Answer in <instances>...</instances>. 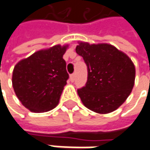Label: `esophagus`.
I'll return each mask as SVG.
<instances>
[{
    "label": "esophagus",
    "instance_id": "1",
    "mask_svg": "<svg viewBox=\"0 0 150 150\" xmlns=\"http://www.w3.org/2000/svg\"><path fill=\"white\" fill-rule=\"evenodd\" d=\"M70 79H71V81L74 82L75 79V74H72V75H71V76H70Z\"/></svg>",
    "mask_w": 150,
    "mask_h": 150
}]
</instances>
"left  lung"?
<instances>
[{
  "label": "left lung",
  "mask_w": 150,
  "mask_h": 150,
  "mask_svg": "<svg viewBox=\"0 0 150 150\" xmlns=\"http://www.w3.org/2000/svg\"><path fill=\"white\" fill-rule=\"evenodd\" d=\"M76 52L87 66L85 86L77 89L83 105L98 113L113 112L126 101L135 83V66L115 47L79 42Z\"/></svg>",
  "instance_id": "left-lung-1"
}]
</instances>
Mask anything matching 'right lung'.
I'll use <instances>...</instances> for the list:
<instances>
[{"label":"right lung","mask_w":150,"mask_h":150,"mask_svg":"<svg viewBox=\"0 0 150 150\" xmlns=\"http://www.w3.org/2000/svg\"><path fill=\"white\" fill-rule=\"evenodd\" d=\"M67 46L56 45L36 52L16 64L12 84L15 94L26 108L44 112L58 104L69 75L63 55Z\"/></svg>","instance_id":"1"}]
</instances>
